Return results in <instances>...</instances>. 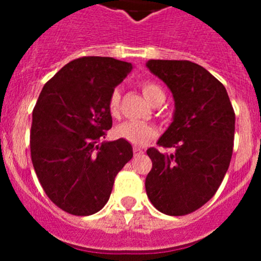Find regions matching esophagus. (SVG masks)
Wrapping results in <instances>:
<instances>
[{"instance_id":"esophagus-1","label":"esophagus","mask_w":261,"mask_h":261,"mask_svg":"<svg viewBox=\"0 0 261 261\" xmlns=\"http://www.w3.org/2000/svg\"><path fill=\"white\" fill-rule=\"evenodd\" d=\"M133 154H135V156H140L144 154V151H142L140 147H133Z\"/></svg>"}]
</instances>
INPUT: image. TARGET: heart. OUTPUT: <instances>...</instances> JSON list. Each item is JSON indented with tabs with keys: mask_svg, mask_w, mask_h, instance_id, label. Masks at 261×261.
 I'll return each mask as SVG.
<instances>
[{
	"mask_svg": "<svg viewBox=\"0 0 261 261\" xmlns=\"http://www.w3.org/2000/svg\"><path fill=\"white\" fill-rule=\"evenodd\" d=\"M141 90L144 93L145 98L149 100L153 106H159L163 103L166 99V94L163 89L158 84L153 81H142ZM108 111H110L111 116H119L120 112V93L119 90H112L110 94L107 103ZM116 135L120 138H123L129 144L135 145V146H144L147 142H150L156 135V130L153 125L141 121H126L121 125L117 126Z\"/></svg>",
	"mask_w": 261,
	"mask_h": 261,
	"instance_id": "1",
	"label": "heart"
}]
</instances>
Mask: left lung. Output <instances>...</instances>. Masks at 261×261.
I'll use <instances>...</instances> for the list:
<instances>
[{"label":"left lung","mask_w":261,"mask_h":261,"mask_svg":"<svg viewBox=\"0 0 261 261\" xmlns=\"http://www.w3.org/2000/svg\"><path fill=\"white\" fill-rule=\"evenodd\" d=\"M146 65L174 95V121L158 146L175 153L147 149L153 167L145 188L159 212L186 216L206 204L225 177L234 147V108L225 86L195 62L150 60Z\"/></svg>","instance_id":"8db88e82"}]
</instances>
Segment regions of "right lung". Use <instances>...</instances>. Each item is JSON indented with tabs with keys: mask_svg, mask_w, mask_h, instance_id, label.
<instances>
[{
	"mask_svg": "<svg viewBox=\"0 0 261 261\" xmlns=\"http://www.w3.org/2000/svg\"><path fill=\"white\" fill-rule=\"evenodd\" d=\"M132 64L85 56L68 62L41 90L30 132L31 161L45 195L73 216H90L108 201L115 177L133 156L119 138L102 142L112 126L107 103Z\"/></svg>",
	"mask_w": 261,
	"mask_h": 261,
	"instance_id": "1",
	"label": "right lung"
}]
</instances>
